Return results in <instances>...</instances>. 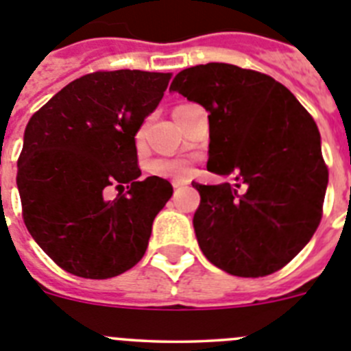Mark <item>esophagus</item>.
I'll return each mask as SVG.
<instances>
[{
	"label": "esophagus",
	"mask_w": 351,
	"mask_h": 351,
	"mask_svg": "<svg viewBox=\"0 0 351 351\" xmlns=\"http://www.w3.org/2000/svg\"><path fill=\"white\" fill-rule=\"evenodd\" d=\"M184 184V182H179V181H176V182H172V186L173 188H176V190H178V188H181V186Z\"/></svg>",
	"instance_id": "esophagus-1"
}]
</instances>
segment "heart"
Returning <instances> with one entry per match:
<instances>
[{
    "label": "heart",
    "instance_id": "1",
    "mask_svg": "<svg viewBox=\"0 0 351 351\" xmlns=\"http://www.w3.org/2000/svg\"><path fill=\"white\" fill-rule=\"evenodd\" d=\"M147 170L156 178L163 179H173V181H184L186 178H190L191 169L190 163L181 158H156L147 165Z\"/></svg>",
    "mask_w": 351,
    "mask_h": 351
}]
</instances>
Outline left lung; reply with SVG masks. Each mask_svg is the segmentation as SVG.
Masks as SVG:
<instances>
[{
  "instance_id": "obj_1",
  "label": "left lung",
  "mask_w": 351,
  "mask_h": 351,
  "mask_svg": "<svg viewBox=\"0 0 351 351\" xmlns=\"http://www.w3.org/2000/svg\"><path fill=\"white\" fill-rule=\"evenodd\" d=\"M170 89L209 112L207 170L193 226L210 263L262 278L299 255L320 225L328 170L311 114L283 84L226 63L186 68Z\"/></svg>"
}]
</instances>
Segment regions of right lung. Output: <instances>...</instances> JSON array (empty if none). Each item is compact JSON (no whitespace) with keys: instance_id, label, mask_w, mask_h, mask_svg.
Masks as SVG:
<instances>
[{"instance_id":"right-lung-1","label":"right lung","mask_w":351,"mask_h":351,"mask_svg":"<svg viewBox=\"0 0 351 351\" xmlns=\"http://www.w3.org/2000/svg\"><path fill=\"white\" fill-rule=\"evenodd\" d=\"M169 80L158 71H93L31 116L17 160L23 218L63 271L107 280L144 256L172 184L156 176L138 181L135 135ZM116 184L129 191L105 201Z\"/></svg>"}]
</instances>
